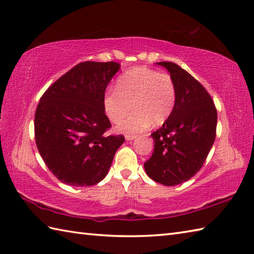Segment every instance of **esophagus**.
<instances>
[{
  "instance_id": "obj_1",
  "label": "esophagus",
  "mask_w": 254,
  "mask_h": 254,
  "mask_svg": "<svg viewBox=\"0 0 254 254\" xmlns=\"http://www.w3.org/2000/svg\"><path fill=\"white\" fill-rule=\"evenodd\" d=\"M137 136L136 135H126L127 141H132V139H135Z\"/></svg>"
}]
</instances>
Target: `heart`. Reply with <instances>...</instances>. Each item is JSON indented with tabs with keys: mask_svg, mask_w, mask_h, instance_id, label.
Segmentation results:
<instances>
[{
	"mask_svg": "<svg viewBox=\"0 0 254 254\" xmlns=\"http://www.w3.org/2000/svg\"><path fill=\"white\" fill-rule=\"evenodd\" d=\"M177 102V86L169 74L146 66L132 67L118 78L117 88H108L102 99L104 110L113 123L134 111L118 124V130L137 134L152 124L160 126L168 120Z\"/></svg>",
	"mask_w": 254,
	"mask_h": 254,
	"instance_id": "obj_1",
	"label": "heart"
}]
</instances>
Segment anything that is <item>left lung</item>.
<instances>
[{"label":"left lung","mask_w":254,"mask_h":254,"mask_svg":"<svg viewBox=\"0 0 254 254\" xmlns=\"http://www.w3.org/2000/svg\"><path fill=\"white\" fill-rule=\"evenodd\" d=\"M156 64L174 78L177 102L168 120L150 134L154 152L144 168L150 179L171 187L201 169L216 137L217 111L212 97L192 75L176 63Z\"/></svg>","instance_id":"obj_1"}]
</instances>
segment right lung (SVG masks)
Returning <instances> with one entry per match:
<instances>
[{
  "mask_svg": "<svg viewBox=\"0 0 254 254\" xmlns=\"http://www.w3.org/2000/svg\"><path fill=\"white\" fill-rule=\"evenodd\" d=\"M120 69L116 62H83L42 95L35 115V138L47 167L61 182L89 187L110 169L123 135H106L111 127L102 99Z\"/></svg>",
  "mask_w": 254,
  "mask_h": 254,
  "instance_id": "obj_1",
  "label": "right lung"
}]
</instances>
